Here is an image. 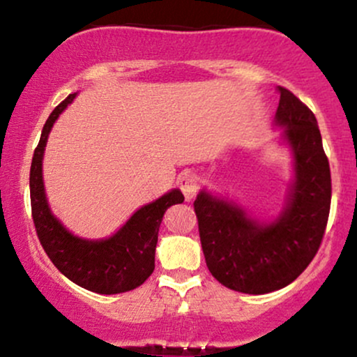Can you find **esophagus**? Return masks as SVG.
<instances>
[{
    "label": "esophagus",
    "instance_id": "esophagus-1",
    "mask_svg": "<svg viewBox=\"0 0 357 357\" xmlns=\"http://www.w3.org/2000/svg\"><path fill=\"white\" fill-rule=\"evenodd\" d=\"M179 188H181L184 198H186L188 202H191V199L196 196V192H198L199 178L192 173L183 174L181 179H179Z\"/></svg>",
    "mask_w": 357,
    "mask_h": 357
}]
</instances>
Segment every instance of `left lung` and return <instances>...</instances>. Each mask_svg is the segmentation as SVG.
Listing matches in <instances>:
<instances>
[{
  "instance_id": "8db88e82",
  "label": "left lung",
  "mask_w": 357,
  "mask_h": 357,
  "mask_svg": "<svg viewBox=\"0 0 357 357\" xmlns=\"http://www.w3.org/2000/svg\"><path fill=\"white\" fill-rule=\"evenodd\" d=\"M273 124L284 129L280 144L292 155V181L285 202L272 215L247 208L208 190L195 211L211 275L236 292L268 294L292 284L317 253L331 210V169L317 119L284 87Z\"/></svg>"
}]
</instances>
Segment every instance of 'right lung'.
I'll list each match as a JSON object with an SVG mask.
<instances>
[{
	"mask_svg": "<svg viewBox=\"0 0 357 357\" xmlns=\"http://www.w3.org/2000/svg\"><path fill=\"white\" fill-rule=\"evenodd\" d=\"M77 97L70 93L55 107L45 122L30 169L31 215L40 243L56 268L73 284L96 294L129 292L154 270L155 245L162 216L173 204L184 202L181 190L167 191L161 198L144 204L107 238H82L53 215L43 183V155L48 136L60 114Z\"/></svg>",
	"mask_w": 357,
	"mask_h": 357,
	"instance_id": "right-lung-1",
	"label": "right lung"
}]
</instances>
